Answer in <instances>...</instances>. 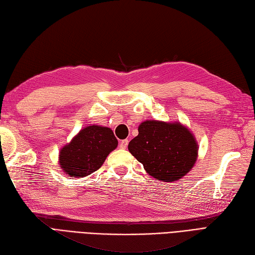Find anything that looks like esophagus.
Here are the masks:
<instances>
[{"instance_id": "1", "label": "esophagus", "mask_w": 255, "mask_h": 255, "mask_svg": "<svg viewBox=\"0 0 255 255\" xmlns=\"http://www.w3.org/2000/svg\"><path fill=\"white\" fill-rule=\"evenodd\" d=\"M128 139H123V140H121L120 145H119V146H120L121 149H126L127 147H128Z\"/></svg>"}]
</instances>
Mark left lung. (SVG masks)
Wrapping results in <instances>:
<instances>
[{"mask_svg": "<svg viewBox=\"0 0 255 255\" xmlns=\"http://www.w3.org/2000/svg\"><path fill=\"white\" fill-rule=\"evenodd\" d=\"M128 151L146 172L162 182L178 181L191 171L199 156V145L189 128L180 122L146 120Z\"/></svg>", "mask_w": 255, "mask_h": 255, "instance_id": "left-lung-1", "label": "left lung"}]
</instances>
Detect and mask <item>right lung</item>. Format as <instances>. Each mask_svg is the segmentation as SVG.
<instances>
[{"label": "right lung", "mask_w": 255, "mask_h": 255, "mask_svg": "<svg viewBox=\"0 0 255 255\" xmlns=\"http://www.w3.org/2000/svg\"><path fill=\"white\" fill-rule=\"evenodd\" d=\"M117 146L118 139L110 128L85 127L60 149V168L70 177H87L103 166Z\"/></svg>", "instance_id": "1"}]
</instances>
